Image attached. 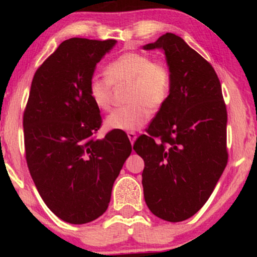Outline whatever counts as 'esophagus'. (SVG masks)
<instances>
[{"label": "esophagus", "mask_w": 257, "mask_h": 257, "mask_svg": "<svg viewBox=\"0 0 257 257\" xmlns=\"http://www.w3.org/2000/svg\"><path fill=\"white\" fill-rule=\"evenodd\" d=\"M127 137H128L130 142H131V144H133V143H135V140L137 139V133L133 132V131L127 132Z\"/></svg>", "instance_id": "esophagus-1"}]
</instances>
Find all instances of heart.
I'll list each match as a JSON object with an SVG mask.
<instances>
[{
	"label": "heart",
	"mask_w": 257,
	"mask_h": 257,
	"mask_svg": "<svg viewBox=\"0 0 257 257\" xmlns=\"http://www.w3.org/2000/svg\"><path fill=\"white\" fill-rule=\"evenodd\" d=\"M128 84L127 105L118 107L107 115L106 126L120 131H136L167 100L171 90V75L164 63L140 52H125L105 66V77L92 76L87 85L90 99L100 110H108L112 85Z\"/></svg>",
	"instance_id": "1"
}]
</instances>
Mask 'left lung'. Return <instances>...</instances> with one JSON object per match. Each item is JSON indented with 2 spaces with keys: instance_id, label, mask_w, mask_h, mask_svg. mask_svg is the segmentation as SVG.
<instances>
[{
  "instance_id": "1",
  "label": "left lung",
  "mask_w": 257,
  "mask_h": 257,
  "mask_svg": "<svg viewBox=\"0 0 257 257\" xmlns=\"http://www.w3.org/2000/svg\"><path fill=\"white\" fill-rule=\"evenodd\" d=\"M157 48L170 66V94L133 150L145 163L147 207L180 222L201 209L227 166V108L212 64L181 37L167 33L144 47Z\"/></svg>"
}]
</instances>
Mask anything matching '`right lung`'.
Returning a JSON list of instances; mask_svg holds the SVG:
<instances>
[{
  "label": "right lung",
  "mask_w": 257,
  "mask_h": 257,
  "mask_svg": "<svg viewBox=\"0 0 257 257\" xmlns=\"http://www.w3.org/2000/svg\"><path fill=\"white\" fill-rule=\"evenodd\" d=\"M114 40L73 37L59 44L35 72L23 114L26 160L41 198L65 222L99 217L113 182L132 152L125 132H107L87 93L97 63Z\"/></svg>",
  "instance_id": "obj_1"
}]
</instances>
